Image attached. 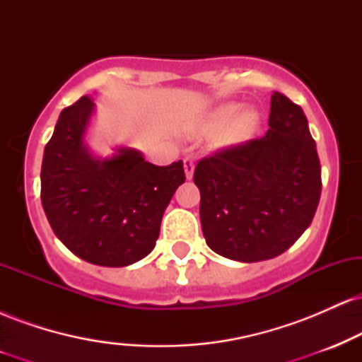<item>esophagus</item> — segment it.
Here are the masks:
<instances>
[{"instance_id": "esophagus-1", "label": "esophagus", "mask_w": 362, "mask_h": 362, "mask_svg": "<svg viewBox=\"0 0 362 362\" xmlns=\"http://www.w3.org/2000/svg\"><path fill=\"white\" fill-rule=\"evenodd\" d=\"M194 168H195V161L192 158H184V170H185V177L187 180H190V178L194 177Z\"/></svg>"}]
</instances>
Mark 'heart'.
Listing matches in <instances>:
<instances>
[{"label":"heart","instance_id":"heart-1","mask_svg":"<svg viewBox=\"0 0 362 362\" xmlns=\"http://www.w3.org/2000/svg\"><path fill=\"white\" fill-rule=\"evenodd\" d=\"M240 105L238 103H223V105L216 107V109L207 115L202 127L204 129H218L230 124V134L235 139H247L255 132L257 126H259V115L255 110H243L238 113Z\"/></svg>","mask_w":362,"mask_h":362}]
</instances>
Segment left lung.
<instances>
[{"instance_id": "8db88e82", "label": "left lung", "mask_w": 362, "mask_h": 362, "mask_svg": "<svg viewBox=\"0 0 362 362\" xmlns=\"http://www.w3.org/2000/svg\"><path fill=\"white\" fill-rule=\"evenodd\" d=\"M194 182L211 250L248 264L281 255L310 226L322 192L305 112L274 91L264 138L201 160Z\"/></svg>"}]
</instances>
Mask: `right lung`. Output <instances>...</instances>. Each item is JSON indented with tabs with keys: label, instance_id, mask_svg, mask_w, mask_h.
<instances>
[{
	"label": "right lung",
	"instance_id": "right-lung-1",
	"mask_svg": "<svg viewBox=\"0 0 362 362\" xmlns=\"http://www.w3.org/2000/svg\"><path fill=\"white\" fill-rule=\"evenodd\" d=\"M93 114L91 95L61 112L44 149L40 199L52 231L74 255L126 267L155 248L165 209L185 182L184 163L156 167L126 146L95 156L85 143Z\"/></svg>",
	"mask_w": 362,
	"mask_h": 362
}]
</instances>
